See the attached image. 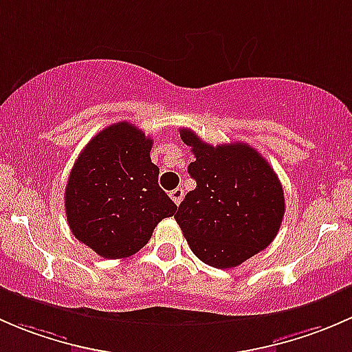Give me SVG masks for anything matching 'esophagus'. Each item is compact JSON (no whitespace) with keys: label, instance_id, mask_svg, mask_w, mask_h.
I'll use <instances>...</instances> for the list:
<instances>
[{"label":"esophagus","instance_id":"obj_1","mask_svg":"<svg viewBox=\"0 0 352 352\" xmlns=\"http://www.w3.org/2000/svg\"><path fill=\"white\" fill-rule=\"evenodd\" d=\"M170 197H172V201L179 206L180 201L184 199V189H173L172 192H170Z\"/></svg>","mask_w":352,"mask_h":352}]
</instances>
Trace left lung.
<instances>
[{
  "label": "left lung",
  "instance_id": "1",
  "mask_svg": "<svg viewBox=\"0 0 352 352\" xmlns=\"http://www.w3.org/2000/svg\"><path fill=\"white\" fill-rule=\"evenodd\" d=\"M180 138L196 156L187 172L197 186L180 202L177 223L204 264L236 267L278 235L285 216L281 182L248 144L212 146L186 127Z\"/></svg>",
  "mask_w": 352,
  "mask_h": 352
}]
</instances>
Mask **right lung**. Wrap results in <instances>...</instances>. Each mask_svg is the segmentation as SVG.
<instances>
[{"mask_svg": "<svg viewBox=\"0 0 352 352\" xmlns=\"http://www.w3.org/2000/svg\"><path fill=\"white\" fill-rule=\"evenodd\" d=\"M153 140L134 124L105 127L83 148L65 190L73 235L105 258H124L150 242L177 206L158 186Z\"/></svg>", "mask_w": 352, "mask_h": 352, "instance_id": "obj_1", "label": "right lung"}]
</instances>
